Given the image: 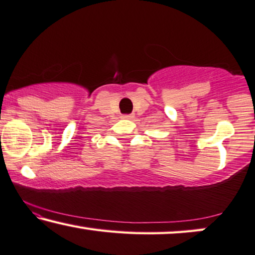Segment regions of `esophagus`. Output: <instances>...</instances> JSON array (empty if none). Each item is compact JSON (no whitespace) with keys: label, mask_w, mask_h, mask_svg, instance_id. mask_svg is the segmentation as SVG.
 <instances>
[{"label":"esophagus","mask_w":255,"mask_h":255,"mask_svg":"<svg viewBox=\"0 0 255 255\" xmlns=\"http://www.w3.org/2000/svg\"><path fill=\"white\" fill-rule=\"evenodd\" d=\"M132 118H134L132 114H124L123 116V119H132Z\"/></svg>","instance_id":"34e87169"}]
</instances>
